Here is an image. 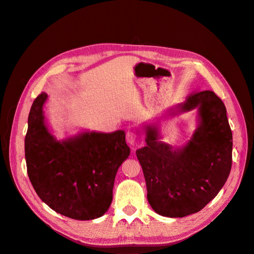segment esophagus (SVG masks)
I'll use <instances>...</instances> for the list:
<instances>
[{
	"label": "esophagus",
	"instance_id": "1",
	"mask_svg": "<svg viewBox=\"0 0 254 254\" xmlns=\"http://www.w3.org/2000/svg\"><path fill=\"white\" fill-rule=\"evenodd\" d=\"M136 140H137V134L135 132H132V131H128L127 134H126V141L129 145H135L136 143Z\"/></svg>",
	"mask_w": 254,
	"mask_h": 254
}]
</instances>
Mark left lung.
Listing matches in <instances>:
<instances>
[{
	"instance_id": "8db88e82",
	"label": "left lung",
	"mask_w": 254,
	"mask_h": 254,
	"mask_svg": "<svg viewBox=\"0 0 254 254\" xmlns=\"http://www.w3.org/2000/svg\"><path fill=\"white\" fill-rule=\"evenodd\" d=\"M198 109V127L181 148L159 141L158 129L145 126L146 146L136 150L148 202L166 217L197 213L218 194L232 166V131L226 106L213 91L194 92L176 106L178 112Z\"/></svg>"
}]
</instances>
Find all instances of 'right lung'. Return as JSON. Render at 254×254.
Instances as JSON below:
<instances>
[{"mask_svg":"<svg viewBox=\"0 0 254 254\" xmlns=\"http://www.w3.org/2000/svg\"><path fill=\"white\" fill-rule=\"evenodd\" d=\"M48 94L38 95L28 115L25 160L37 195L52 210L77 220L103 216L112 202L115 175L130 155L125 132H82L57 141L44 122Z\"/></svg>","mask_w":254,"mask_h":254,"instance_id":"obj_1","label":"right lung"}]
</instances>
